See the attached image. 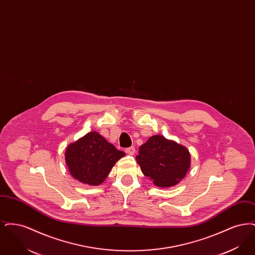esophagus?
I'll use <instances>...</instances> for the list:
<instances>
[{
    "label": "esophagus",
    "instance_id": "1",
    "mask_svg": "<svg viewBox=\"0 0 255 255\" xmlns=\"http://www.w3.org/2000/svg\"><path fill=\"white\" fill-rule=\"evenodd\" d=\"M125 152H126L128 155H133L134 152H135L134 147L131 146V147H129V148H126V149H125Z\"/></svg>",
    "mask_w": 255,
    "mask_h": 255
}]
</instances>
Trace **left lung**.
Here are the masks:
<instances>
[{
    "label": "left lung",
    "instance_id": "1",
    "mask_svg": "<svg viewBox=\"0 0 255 255\" xmlns=\"http://www.w3.org/2000/svg\"><path fill=\"white\" fill-rule=\"evenodd\" d=\"M135 159L142 173L158 187H170L184 178L190 167L186 147L156 134L139 147Z\"/></svg>",
    "mask_w": 255,
    "mask_h": 255
}]
</instances>
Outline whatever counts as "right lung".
I'll list each match as a JSON object with an SVG mask.
<instances>
[{
  "label": "right lung",
  "instance_id": "obj_1",
  "mask_svg": "<svg viewBox=\"0 0 255 255\" xmlns=\"http://www.w3.org/2000/svg\"><path fill=\"white\" fill-rule=\"evenodd\" d=\"M125 156L94 131L67 147L66 164L73 178L89 185H99L105 181L116 162Z\"/></svg>",
  "mask_w": 255,
  "mask_h": 255
}]
</instances>
